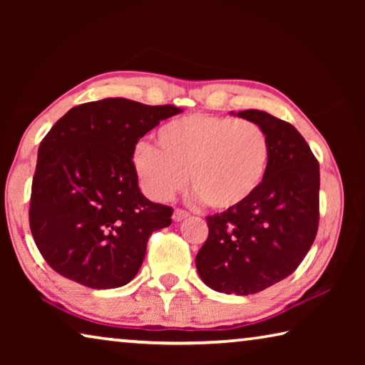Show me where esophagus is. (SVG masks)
<instances>
[{"mask_svg": "<svg viewBox=\"0 0 365 365\" xmlns=\"http://www.w3.org/2000/svg\"><path fill=\"white\" fill-rule=\"evenodd\" d=\"M188 215H190V214H188L187 211H183V209H175L174 215H172V219H174L175 222H180V220H183V219H187Z\"/></svg>", "mask_w": 365, "mask_h": 365, "instance_id": "obj_1", "label": "esophagus"}]
</instances>
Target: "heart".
<instances>
[{
	"mask_svg": "<svg viewBox=\"0 0 365 365\" xmlns=\"http://www.w3.org/2000/svg\"><path fill=\"white\" fill-rule=\"evenodd\" d=\"M159 148L137 145L135 170L154 200L165 201L187 183L214 209H235L262 187L270 164V140L256 122L190 114L164 123Z\"/></svg>",
	"mask_w": 365,
	"mask_h": 365,
	"instance_id": "b5f03b06",
	"label": "heart"
}]
</instances>
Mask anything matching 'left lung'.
Here are the masks:
<instances>
[{
  "label": "left lung",
  "mask_w": 365,
  "mask_h": 365,
  "mask_svg": "<svg viewBox=\"0 0 365 365\" xmlns=\"http://www.w3.org/2000/svg\"><path fill=\"white\" fill-rule=\"evenodd\" d=\"M237 115L267 132L269 170L248 202L207 215L209 235L196 255V269L215 292L246 296L287 279L311 250L319 228L320 174L316 156L292 123L257 109Z\"/></svg>",
  "instance_id": "left-lung-1"
}]
</instances>
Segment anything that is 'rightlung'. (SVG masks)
<instances>
[{"instance_id": "add662e5", "label": "right lung", "mask_w": 365, "mask_h": 365, "mask_svg": "<svg viewBox=\"0 0 365 365\" xmlns=\"http://www.w3.org/2000/svg\"><path fill=\"white\" fill-rule=\"evenodd\" d=\"M178 113L172 104L106 98L54 123L38 148L29 211L49 267L95 289L138 274L148 238L170 225L174 211L143 196L132 158L141 137Z\"/></svg>"}]
</instances>
